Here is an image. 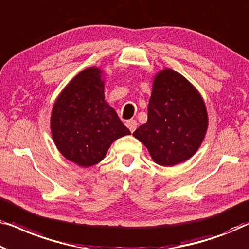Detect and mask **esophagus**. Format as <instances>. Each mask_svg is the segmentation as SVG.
Masks as SVG:
<instances>
[{"instance_id": "esophagus-1", "label": "esophagus", "mask_w": 249, "mask_h": 249, "mask_svg": "<svg viewBox=\"0 0 249 249\" xmlns=\"http://www.w3.org/2000/svg\"><path fill=\"white\" fill-rule=\"evenodd\" d=\"M125 125H127L129 130H130V132H134L136 130V128H137V121L136 120H128L127 122H125Z\"/></svg>"}]
</instances>
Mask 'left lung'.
<instances>
[{"mask_svg":"<svg viewBox=\"0 0 249 249\" xmlns=\"http://www.w3.org/2000/svg\"><path fill=\"white\" fill-rule=\"evenodd\" d=\"M148 118L134 132L159 165L182 163L205 138L209 117L199 91L172 69L155 74L147 107Z\"/></svg>","mask_w":249,"mask_h":249,"instance_id":"8db88e82","label":"left lung"}]
</instances>
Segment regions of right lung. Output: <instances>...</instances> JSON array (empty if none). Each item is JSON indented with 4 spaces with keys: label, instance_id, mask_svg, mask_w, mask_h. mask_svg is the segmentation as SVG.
Masks as SVG:
<instances>
[{
    "label": "right lung",
    "instance_id": "1",
    "mask_svg": "<svg viewBox=\"0 0 249 249\" xmlns=\"http://www.w3.org/2000/svg\"><path fill=\"white\" fill-rule=\"evenodd\" d=\"M51 132L61 154L84 168L101 162L115 139L130 135L105 101L100 68L83 70L63 88L51 113Z\"/></svg>",
    "mask_w": 249,
    "mask_h": 249
}]
</instances>
